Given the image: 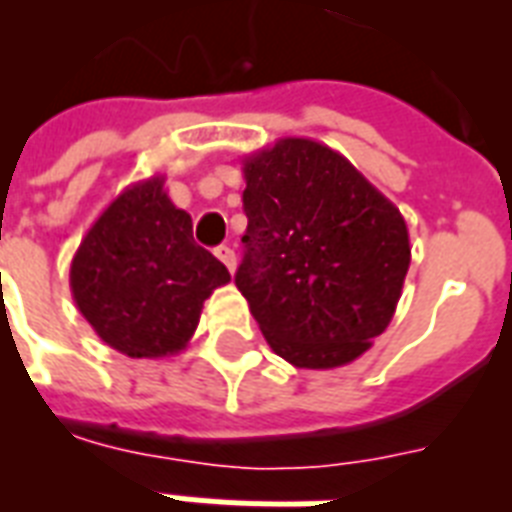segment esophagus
<instances>
[{"label": "esophagus", "instance_id": "esophagus-1", "mask_svg": "<svg viewBox=\"0 0 512 512\" xmlns=\"http://www.w3.org/2000/svg\"><path fill=\"white\" fill-rule=\"evenodd\" d=\"M215 255H217V260H220V263L228 268V271H231V273L236 271V252H233L231 247H217Z\"/></svg>", "mask_w": 512, "mask_h": 512}]
</instances>
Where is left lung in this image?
<instances>
[{"label": "left lung", "mask_w": 512, "mask_h": 512, "mask_svg": "<svg viewBox=\"0 0 512 512\" xmlns=\"http://www.w3.org/2000/svg\"><path fill=\"white\" fill-rule=\"evenodd\" d=\"M247 233L236 287L297 369L356 361L388 329L412 247L404 215L342 154L281 138L244 156Z\"/></svg>", "instance_id": "left-lung-1"}]
</instances>
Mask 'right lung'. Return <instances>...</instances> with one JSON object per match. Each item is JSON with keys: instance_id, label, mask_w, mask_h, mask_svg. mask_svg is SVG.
<instances>
[{"instance_id": "right-lung-1", "label": "right lung", "mask_w": 512, "mask_h": 512, "mask_svg": "<svg viewBox=\"0 0 512 512\" xmlns=\"http://www.w3.org/2000/svg\"><path fill=\"white\" fill-rule=\"evenodd\" d=\"M231 273L193 241L191 215L154 175L127 185L71 260V295L100 340L130 358L175 356Z\"/></svg>"}]
</instances>
